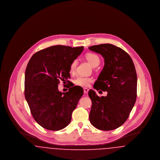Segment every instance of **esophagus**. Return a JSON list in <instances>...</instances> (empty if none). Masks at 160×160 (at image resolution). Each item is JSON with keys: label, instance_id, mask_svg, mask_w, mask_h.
Wrapping results in <instances>:
<instances>
[{"label": "esophagus", "instance_id": "obj_1", "mask_svg": "<svg viewBox=\"0 0 160 160\" xmlns=\"http://www.w3.org/2000/svg\"><path fill=\"white\" fill-rule=\"evenodd\" d=\"M84 93H88V92H89V89H88V88H84L83 89Z\"/></svg>", "mask_w": 160, "mask_h": 160}]
</instances>
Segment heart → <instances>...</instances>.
<instances>
[{"label":"heart","instance_id":"obj_1","mask_svg":"<svg viewBox=\"0 0 160 160\" xmlns=\"http://www.w3.org/2000/svg\"><path fill=\"white\" fill-rule=\"evenodd\" d=\"M86 59L91 64L93 67H98L100 63V59L99 56L96 54L93 53H88L85 55ZM77 61V60H74L71 62L70 67H69V72L71 74H73L75 72L76 68ZM92 79L89 77H86L78 76L74 80V84L82 87H88L89 86V84L92 82Z\"/></svg>","mask_w":160,"mask_h":160}]
</instances>
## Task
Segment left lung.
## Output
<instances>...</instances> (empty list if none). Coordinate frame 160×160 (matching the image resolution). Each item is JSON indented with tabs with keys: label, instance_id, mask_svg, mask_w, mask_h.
Segmentation results:
<instances>
[{
	"label": "left lung",
	"instance_id": "obj_1",
	"mask_svg": "<svg viewBox=\"0 0 160 160\" xmlns=\"http://www.w3.org/2000/svg\"><path fill=\"white\" fill-rule=\"evenodd\" d=\"M89 49L104 59V68L93 88L107 92L106 97H99L93 90L89 91L92 103L90 122L97 129H116L127 120L136 102L137 78L135 66L128 54L113 44L96 45Z\"/></svg>",
	"mask_w": 160,
	"mask_h": 160
}]
</instances>
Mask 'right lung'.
Segmentation results:
<instances>
[{"instance_id": "right-lung-1", "label": "right lung", "mask_w": 160, "mask_h": 160, "mask_svg": "<svg viewBox=\"0 0 160 160\" xmlns=\"http://www.w3.org/2000/svg\"><path fill=\"white\" fill-rule=\"evenodd\" d=\"M83 46H52L34 54L25 71L24 95L31 113L39 125L52 131L65 128L83 94L70 84L68 91H59L60 81L70 78L69 67L83 50Z\"/></svg>"}]
</instances>
